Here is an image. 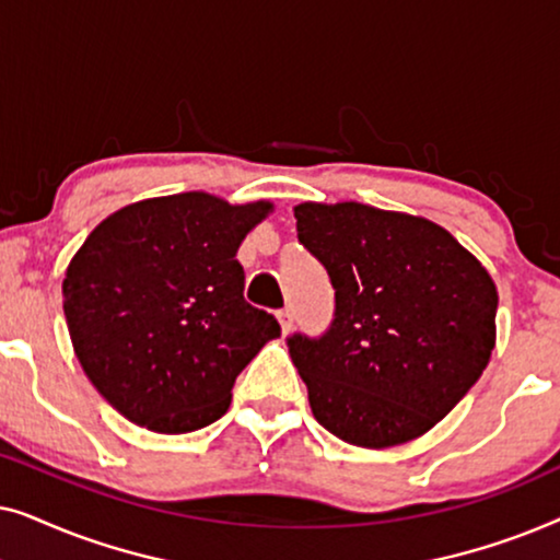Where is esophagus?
<instances>
[{
	"label": "esophagus",
	"mask_w": 560,
	"mask_h": 560,
	"mask_svg": "<svg viewBox=\"0 0 560 560\" xmlns=\"http://www.w3.org/2000/svg\"><path fill=\"white\" fill-rule=\"evenodd\" d=\"M278 320H280L282 334H290V331H293V311H290V308H282V311H278Z\"/></svg>",
	"instance_id": "obj_1"
}]
</instances>
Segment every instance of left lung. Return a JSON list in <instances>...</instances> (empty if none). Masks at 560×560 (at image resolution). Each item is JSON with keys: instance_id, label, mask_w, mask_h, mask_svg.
Here are the masks:
<instances>
[{"instance_id": "obj_1", "label": "left lung", "mask_w": 560, "mask_h": 560, "mask_svg": "<svg viewBox=\"0 0 560 560\" xmlns=\"http://www.w3.org/2000/svg\"><path fill=\"white\" fill-rule=\"evenodd\" d=\"M298 240L328 270L334 324L288 339L313 418L359 448L416 441L487 370L497 285L446 229L341 201L295 206Z\"/></svg>"}]
</instances>
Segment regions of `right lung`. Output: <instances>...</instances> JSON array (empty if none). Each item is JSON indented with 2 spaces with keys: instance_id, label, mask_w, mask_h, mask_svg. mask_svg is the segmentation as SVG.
Returning <instances> with one entry per match:
<instances>
[{
  "instance_id": "obj_1",
  "label": "right lung",
  "mask_w": 560,
  "mask_h": 560,
  "mask_svg": "<svg viewBox=\"0 0 560 560\" xmlns=\"http://www.w3.org/2000/svg\"><path fill=\"white\" fill-rule=\"evenodd\" d=\"M270 201L203 190L144 198L86 236L63 280L75 357L98 395L152 433H190L229 410L275 316L244 301L236 249Z\"/></svg>"
}]
</instances>
